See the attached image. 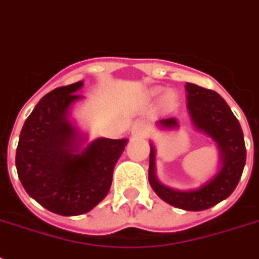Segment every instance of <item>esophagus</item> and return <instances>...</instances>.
Instances as JSON below:
<instances>
[{"instance_id": "obj_1", "label": "esophagus", "mask_w": 259, "mask_h": 259, "mask_svg": "<svg viewBox=\"0 0 259 259\" xmlns=\"http://www.w3.org/2000/svg\"><path fill=\"white\" fill-rule=\"evenodd\" d=\"M148 133V126L144 121H137L133 125V129H132V134L133 136H146Z\"/></svg>"}]
</instances>
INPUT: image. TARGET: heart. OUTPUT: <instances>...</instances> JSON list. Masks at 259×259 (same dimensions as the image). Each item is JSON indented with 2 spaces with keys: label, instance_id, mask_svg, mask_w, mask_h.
Wrapping results in <instances>:
<instances>
[{
  "label": "heart",
  "instance_id": "1",
  "mask_svg": "<svg viewBox=\"0 0 259 259\" xmlns=\"http://www.w3.org/2000/svg\"><path fill=\"white\" fill-rule=\"evenodd\" d=\"M160 91H161V89H156L154 90V94H158ZM160 103H161L162 107L170 109V107L175 106V103H176V94L173 93V91H165V93L162 94L161 99H160Z\"/></svg>",
  "mask_w": 259,
  "mask_h": 259
}]
</instances>
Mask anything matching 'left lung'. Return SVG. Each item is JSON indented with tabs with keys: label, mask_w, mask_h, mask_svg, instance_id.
Returning a JSON list of instances; mask_svg holds the SVG:
<instances>
[{
	"label": "left lung",
	"mask_w": 259,
	"mask_h": 259,
	"mask_svg": "<svg viewBox=\"0 0 259 259\" xmlns=\"http://www.w3.org/2000/svg\"><path fill=\"white\" fill-rule=\"evenodd\" d=\"M187 109L193 127L208 136L219 152V168L209 180L193 189H176L162 184L156 175V148L150 141L149 183L157 196L185 211H204L225 200L237 188L246 162L243 132L229 105L212 90L187 83ZM162 130L179 129L176 118L156 122Z\"/></svg>",
	"instance_id": "8db88e82"
}]
</instances>
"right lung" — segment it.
I'll use <instances>...</instances> for the list:
<instances>
[{"instance_id":"add662e5","label":"right lung","mask_w":259,"mask_h":259,"mask_svg":"<svg viewBox=\"0 0 259 259\" xmlns=\"http://www.w3.org/2000/svg\"><path fill=\"white\" fill-rule=\"evenodd\" d=\"M83 80L59 87L40 99L22 126L16 168L22 187L48 211L82 215L97 207L110 191L113 170L126 138H95L79 129L71 113L84 97Z\"/></svg>"}]
</instances>
